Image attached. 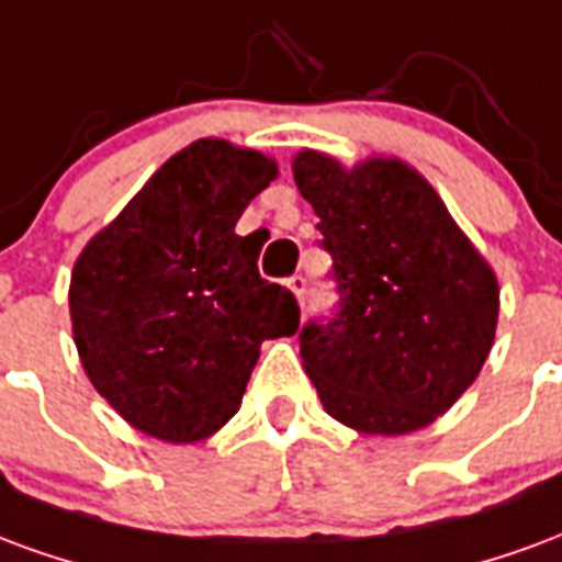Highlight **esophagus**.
I'll return each instance as SVG.
<instances>
[{
  "label": "esophagus",
  "instance_id": "34e87169",
  "mask_svg": "<svg viewBox=\"0 0 562 562\" xmlns=\"http://www.w3.org/2000/svg\"><path fill=\"white\" fill-rule=\"evenodd\" d=\"M286 286H290V293L302 302V299H305V290H308V281H305V276H293L286 281Z\"/></svg>",
  "mask_w": 562,
  "mask_h": 562
}]
</instances>
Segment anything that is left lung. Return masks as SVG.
<instances>
[{"mask_svg":"<svg viewBox=\"0 0 562 562\" xmlns=\"http://www.w3.org/2000/svg\"><path fill=\"white\" fill-rule=\"evenodd\" d=\"M293 179L321 218L341 293L329 323L299 331L323 411L371 437L428 428L494 347V269L431 182L401 158L371 155L347 167L302 149Z\"/></svg>","mask_w":562,"mask_h":562,"instance_id":"obj_1","label":"left lung"}]
</instances>
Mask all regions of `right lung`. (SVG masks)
I'll return each instance as SVG.
<instances>
[{
    "label": "right lung",
    "mask_w": 562,
    "mask_h": 562,
    "mask_svg": "<svg viewBox=\"0 0 562 562\" xmlns=\"http://www.w3.org/2000/svg\"><path fill=\"white\" fill-rule=\"evenodd\" d=\"M276 158L203 137L176 151L86 241L68 286L80 366L131 428L196 443L236 416L266 338L296 335V299L257 272L236 221Z\"/></svg>",
    "instance_id": "1"
}]
</instances>
